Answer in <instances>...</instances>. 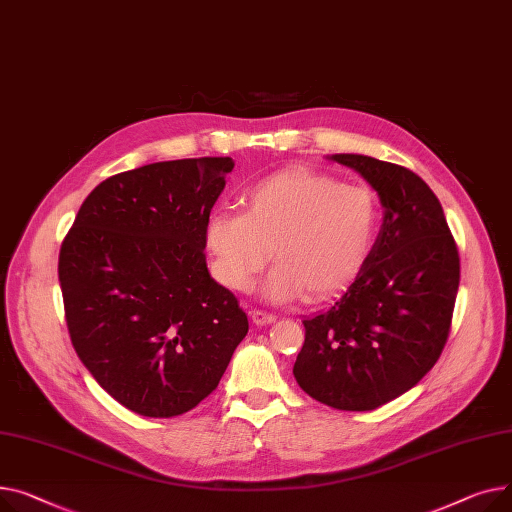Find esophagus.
<instances>
[{
    "label": "esophagus",
    "mask_w": 512,
    "mask_h": 512,
    "mask_svg": "<svg viewBox=\"0 0 512 512\" xmlns=\"http://www.w3.org/2000/svg\"><path fill=\"white\" fill-rule=\"evenodd\" d=\"M252 320H254V324L264 326V324L275 322V320H277V316H275V314H270V312H264V310H254V312H252Z\"/></svg>",
    "instance_id": "esophagus-1"
}]
</instances>
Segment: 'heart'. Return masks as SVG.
Returning <instances> with one entry per match:
<instances>
[{
	"instance_id": "1",
	"label": "heart",
	"mask_w": 512,
	"mask_h": 512,
	"mask_svg": "<svg viewBox=\"0 0 512 512\" xmlns=\"http://www.w3.org/2000/svg\"><path fill=\"white\" fill-rule=\"evenodd\" d=\"M382 227V202L368 186L308 167L268 175L242 196V213L217 210L204 225L215 273L233 291L264 283L273 302L306 297L324 302L345 291L372 258Z\"/></svg>"
}]
</instances>
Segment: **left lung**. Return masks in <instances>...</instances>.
I'll return each mask as SVG.
<instances>
[{
  "label": "left lung",
  "mask_w": 512,
  "mask_h": 512,
  "mask_svg": "<svg viewBox=\"0 0 512 512\" xmlns=\"http://www.w3.org/2000/svg\"><path fill=\"white\" fill-rule=\"evenodd\" d=\"M378 192L384 221L370 262L335 306L304 320L293 376L341 411H372L438 362L453 322L461 260L440 200L407 167L333 155Z\"/></svg>",
  "instance_id": "left-lung-1"
}]
</instances>
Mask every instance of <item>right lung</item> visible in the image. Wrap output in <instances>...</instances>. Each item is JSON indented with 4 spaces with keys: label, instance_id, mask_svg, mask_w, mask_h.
<instances>
[{
    "label": "right lung",
    "instance_id": "obj_1",
    "mask_svg": "<svg viewBox=\"0 0 512 512\" xmlns=\"http://www.w3.org/2000/svg\"><path fill=\"white\" fill-rule=\"evenodd\" d=\"M229 157L163 161L107 177L59 248L80 362L126 409L173 417L219 386L248 335L237 297L208 275L204 225Z\"/></svg>",
    "mask_w": 512,
    "mask_h": 512
}]
</instances>
